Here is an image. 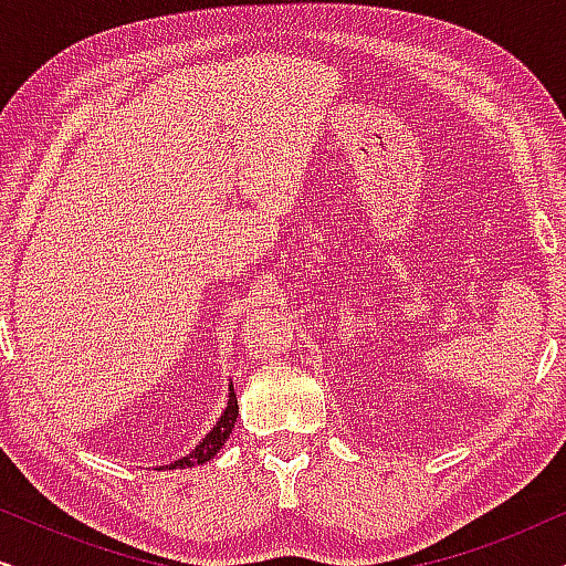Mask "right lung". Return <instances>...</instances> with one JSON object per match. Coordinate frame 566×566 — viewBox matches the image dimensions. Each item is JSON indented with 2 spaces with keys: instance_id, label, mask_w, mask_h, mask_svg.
Masks as SVG:
<instances>
[{
  "instance_id": "right-lung-1",
  "label": "right lung",
  "mask_w": 566,
  "mask_h": 566,
  "mask_svg": "<svg viewBox=\"0 0 566 566\" xmlns=\"http://www.w3.org/2000/svg\"><path fill=\"white\" fill-rule=\"evenodd\" d=\"M229 391H231V394H229V407H227V412L221 415V420L216 422V428L203 438V443L196 446V451H192L190 455H182L180 461H175L172 469H177V467H180V469H185V467H198V463L211 461L213 455L221 451V446L227 443L229 432H231V428H234L237 415H239L237 394H234V389H229Z\"/></svg>"
}]
</instances>
